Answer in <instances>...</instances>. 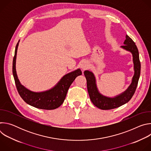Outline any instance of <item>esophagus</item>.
<instances>
[{
    "instance_id": "esophagus-1",
    "label": "esophagus",
    "mask_w": 151,
    "mask_h": 151,
    "mask_svg": "<svg viewBox=\"0 0 151 151\" xmlns=\"http://www.w3.org/2000/svg\"><path fill=\"white\" fill-rule=\"evenodd\" d=\"M88 67H89V64L87 61H83L82 62V63L81 64V68L83 70L87 69L88 68Z\"/></svg>"
}]
</instances>
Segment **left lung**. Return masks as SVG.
I'll list each match as a JSON object with an SVG mask.
<instances>
[{
    "instance_id": "left-lung-1",
    "label": "left lung",
    "mask_w": 151,
    "mask_h": 151,
    "mask_svg": "<svg viewBox=\"0 0 151 151\" xmlns=\"http://www.w3.org/2000/svg\"><path fill=\"white\" fill-rule=\"evenodd\" d=\"M124 45L121 48L129 51L132 54L134 72L130 85L126 90L121 94L112 97L103 95L100 93L97 88L94 74L88 70L84 71V75L87 79V90L91 101L94 105L100 109H112L127 103L132 99L136 90L141 68L139 51L134 41L128 35L125 36Z\"/></svg>"
}]
</instances>
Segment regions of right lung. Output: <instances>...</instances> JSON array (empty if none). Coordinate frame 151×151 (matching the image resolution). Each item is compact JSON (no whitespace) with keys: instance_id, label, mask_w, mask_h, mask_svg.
Wrapping results in <instances>:
<instances>
[{"instance_id":"add662e5","label":"right lung","mask_w":151,"mask_h":151,"mask_svg":"<svg viewBox=\"0 0 151 151\" xmlns=\"http://www.w3.org/2000/svg\"><path fill=\"white\" fill-rule=\"evenodd\" d=\"M19 42L15 47V55L12 63V73L18 92L28 104L41 109L52 110L60 107L65 100L68 91L75 78L82 75V71L79 68L64 75L56 85L50 90L35 92L27 88L19 82L16 71V58Z\"/></svg>"}]
</instances>
